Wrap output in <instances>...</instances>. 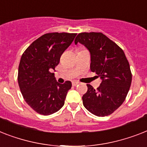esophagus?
Listing matches in <instances>:
<instances>
[{
    "label": "esophagus",
    "mask_w": 147,
    "mask_h": 147,
    "mask_svg": "<svg viewBox=\"0 0 147 147\" xmlns=\"http://www.w3.org/2000/svg\"><path fill=\"white\" fill-rule=\"evenodd\" d=\"M78 84H79V82H77V81H74V82H72V85L73 86H76Z\"/></svg>",
    "instance_id": "obj_1"
}]
</instances>
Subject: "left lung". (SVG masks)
Instances as JSON below:
<instances>
[{
    "label": "left lung",
    "instance_id": "1",
    "mask_svg": "<svg viewBox=\"0 0 147 147\" xmlns=\"http://www.w3.org/2000/svg\"><path fill=\"white\" fill-rule=\"evenodd\" d=\"M78 42L90 53V70L102 79L95 90L87 84L88 91L82 96L83 105L96 116L110 115L125 101L131 87L132 75L129 63L122 49L101 32H82Z\"/></svg>",
    "mask_w": 147,
    "mask_h": 147
}]
</instances>
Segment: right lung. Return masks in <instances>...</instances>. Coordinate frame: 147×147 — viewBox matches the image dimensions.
Wrapping results in <instances>:
<instances>
[{"label": "right lung", "mask_w": 147, "mask_h": 147, "mask_svg": "<svg viewBox=\"0 0 147 147\" xmlns=\"http://www.w3.org/2000/svg\"><path fill=\"white\" fill-rule=\"evenodd\" d=\"M76 34L66 32L43 34L22 53L18 83L25 101L40 115H51L64 105L71 83L69 81L58 83L53 71Z\"/></svg>", "instance_id": "right-lung-1"}]
</instances>
